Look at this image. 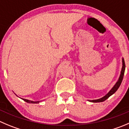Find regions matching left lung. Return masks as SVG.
<instances>
[{
	"instance_id": "left-lung-1",
	"label": "left lung",
	"mask_w": 129,
	"mask_h": 129,
	"mask_svg": "<svg viewBox=\"0 0 129 129\" xmlns=\"http://www.w3.org/2000/svg\"><path fill=\"white\" fill-rule=\"evenodd\" d=\"M122 62H123V66H122V71H121V74L120 77H119V79L118 80V82H116V84L114 85L113 87L111 89V90L106 94L105 96H104L103 98H101V99H96V100H90V102H93V103H99V102H103V101H105V100L108 99L110 96H111L112 94H113L116 90H118V89L119 88L120 85L121 83L122 82V80H123V75H124V72H125V62H124V60L123 59H122Z\"/></svg>"
}]
</instances>
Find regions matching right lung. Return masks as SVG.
I'll use <instances>...</instances> for the list:
<instances>
[{"mask_svg": "<svg viewBox=\"0 0 129 129\" xmlns=\"http://www.w3.org/2000/svg\"><path fill=\"white\" fill-rule=\"evenodd\" d=\"M22 99L24 100V101H26V102L29 103H39V101H29L28 100V99Z\"/></svg>", "mask_w": 129, "mask_h": 129, "instance_id": "obj_1", "label": "right lung"}]
</instances>
